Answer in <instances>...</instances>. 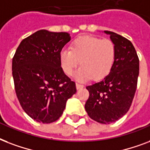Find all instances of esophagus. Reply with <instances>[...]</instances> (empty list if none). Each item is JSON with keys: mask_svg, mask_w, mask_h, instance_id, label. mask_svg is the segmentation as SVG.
Returning <instances> with one entry per match:
<instances>
[{"mask_svg": "<svg viewBox=\"0 0 150 150\" xmlns=\"http://www.w3.org/2000/svg\"><path fill=\"white\" fill-rule=\"evenodd\" d=\"M76 89H77V90H78V89H81V88H83V85H82V84H81V83H76Z\"/></svg>", "mask_w": 150, "mask_h": 150, "instance_id": "obj_1", "label": "esophagus"}]
</instances>
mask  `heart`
Here are the masks:
<instances>
[{"mask_svg":"<svg viewBox=\"0 0 150 150\" xmlns=\"http://www.w3.org/2000/svg\"><path fill=\"white\" fill-rule=\"evenodd\" d=\"M116 46L108 39L92 36H81L71 43L69 50L63 49L59 53L61 68L67 75L75 73V78L86 81L93 77L101 80L112 70L116 59Z\"/></svg>","mask_w":150,"mask_h":150,"instance_id":"b5f03b06","label":"heart"}]
</instances>
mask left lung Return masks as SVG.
<instances>
[{"label":"left lung","mask_w":150,"mask_h":150,"mask_svg":"<svg viewBox=\"0 0 150 150\" xmlns=\"http://www.w3.org/2000/svg\"><path fill=\"white\" fill-rule=\"evenodd\" d=\"M104 33L116 46L114 65L103 81L86 87L90 96L84 107L91 119L109 125L129 110L136 91L139 59L130 40L111 31Z\"/></svg>","instance_id":"obj_1"}]
</instances>
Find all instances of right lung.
<instances>
[{"instance_id": "add662e5", "label": "right lung", "mask_w": 150, "mask_h": 150, "mask_svg": "<svg viewBox=\"0 0 150 150\" xmlns=\"http://www.w3.org/2000/svg\"><path fill=\"white\" fill-rule=\"evenodd\" d=\"M70 39L66 32L40 30L21 41L12 59L17 98L23 110L39 123L57 120L76 92L59 62V53Z\"/></svg>"}]
</instances>
